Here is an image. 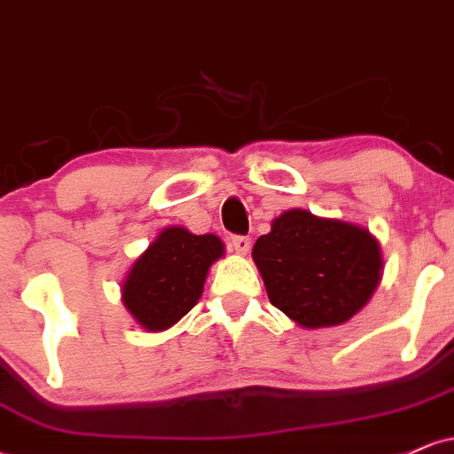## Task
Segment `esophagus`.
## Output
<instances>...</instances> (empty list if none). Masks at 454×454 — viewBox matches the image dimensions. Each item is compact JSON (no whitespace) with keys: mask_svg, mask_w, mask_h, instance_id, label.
I'll return each mask as SVG.
<instances>
[{"mask_svg":"<svg viewBox=\"0 0 454 454\" xmlns=\"http://www.w3.org/2000/svg\"><path fill=\"white\" fill-rule=\"evenodd\" d=\"M231 247H233V251L240 253V255H247L248 248H251V238H248V236H231Z\"/></svg>","mask_w":454,"mask_h":454,"instance_id":"1","label":"esophagus"}]
</instances>
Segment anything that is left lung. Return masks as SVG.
Segmentation results:
<instances>
[{
    "label": "left lung",
    "mask_w": 454,
    "mask_h": 454,
    "mask_svg": "<svg viewBox=\"0 0 454 454\" xmlns=\"http://www.w3.org/2000/svg\"><path fill=\"white\" fill-rule=\"evenodd\" d=\"M253 260L268 299L305 329L353 318L381 281V248L368 231L290 209L257 238Z\"/></svg>",
    "instance_id": "obj_1"
}]
</instances>
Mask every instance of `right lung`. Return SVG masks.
<instances>
[{
  "label": "right lung",
  "mask_w": 454,
  "mask_h": 454,
  "mask_svg": "<svg viewBox=\"0 0 454 454\" xmlns=\"http://www.w3.org/2000/svg\"><path fill=\"white\" fill-rule=\"evenodd\" d=\"M223 251V242L212 233L164 229L131 266L123 284L125 307L147 331L168 329L201 299L209 266Z\"/></svg>",
  "instance_id": "1"
}]
</instances>
